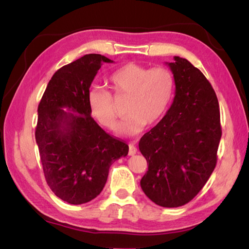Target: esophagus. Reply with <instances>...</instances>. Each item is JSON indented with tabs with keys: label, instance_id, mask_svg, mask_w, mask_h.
Returning <instances> with one entry per match:
<instances>
[{
	"label": "esophagus",
	"instance_id": "obj_1",
	"mask_svg": "<svg viewBox=\"0 0 249 249\" xmlns=\"http://www.w3.org/2000/svg\"><path fill=\"white\" fill-rule=\"evenodd\" d=\"M137 147L135 144H129V151H128V155L129 156H134L135 154H137Z\"/></svg>",
	"mask_w": 249,
	"mask_h": 249
}]
</instances>
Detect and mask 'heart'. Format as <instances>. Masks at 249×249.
Returning <instances> with one entry per match:
<instances>
[{
    "mask_svg": "<svg viewBox=\"0 0 249 249\" xmlns=\"http://www.w3.org/2000/svg\"><path fill=\"white\" fill-rule=\"evenodd\" d=\"M113 98H127L125 114L127 115L120 127V133L136 135L144 126L160 123L172 103L176 79L170 70L158 66L127 63L115 70L108 79ZM89 107L93 118L108 129H114L118 123L113 99L105 89H93L89 94Z\"/></svg>",
    "mask_w": 249,
    "mask_h": 249,
    "instance_id": "b5f03b06",
    "label": "heart"
}]
</instances>
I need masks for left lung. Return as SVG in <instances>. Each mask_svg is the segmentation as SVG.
Returning <instances> with one entry per match:
<instances>
[{"label": "left lung", "instance_id": "left-lung-1", "mask_svg": "<svg viewBox=\"0 0 249 249\" xmlns=\"http://www.w3.org/2000/svg\"><path fill=\"white\" fill-rule=\"evenodd\" d=\"M166 63L176 92L166 115L143 135L139 150L149 163L140 185L163 208L188 203L208 182L221 138L218 99L208 79L186 59Z\"/></svg>", "mask_w": 249, "mask_h": 249}]
</instances>
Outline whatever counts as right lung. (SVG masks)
I'll use <instances>...</instances> for the list:
<instances>
[{
  "mask_svg": "<svg viewBox=\"0 0 249 249\" xmlns=\"http://www.w3.org/2000/svg\"><path fill=\"white\" fill-rule=\"evenodd\" d=\"M103 63L113 61L91 53L61 67L37 110L35 139L47 184L71 204L96 198L110 166L128 154V145L106 133L89 112V87Z\"/></svg>",
  "mask_w": 249,
  "mask_h": 249,
  "instance_id": "add662e5",
  "label": "right lung"
}]
</instances>
